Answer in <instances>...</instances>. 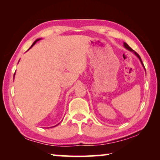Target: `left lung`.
Listing matches in <instances>:
<instances>
[{"label": "left lung", "instance_id": "1", "mask_svg": "<svg viewBox=\"0 0 160 160\" xmlns=\"http://www.w3.org/2000/svg\"><path fill=\"white\" fill-rule=\"evenodd\" d=\"M123 46H124V47H125V48H126V49H128V51H131V52H132V53H133L135 54V56H137V57L139 58V60H140V63H141V64H142V66H143V68H144V69L145 70V66H144V65H143V63H142V60H141V58H140V56L138 55V53H137L136 52H135V51L134 50H132V48H131V47H129V46H128V44H127L126 42H124V43H123Z\"/></svg>", "mask_w": 160, "mask_h": 160}]
</instances>
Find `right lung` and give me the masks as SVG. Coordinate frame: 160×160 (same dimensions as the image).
<instances>
[{
    "mask_svg": "<svg viewBox=\"0 0 160 160\" xmlns=\"http://www.w3.org/2000/svg\"><path fill=\"white\" fill-rule=\"evenodd\" d=\"M40 39H41V38H39V39H36V40H35V41H34V42L33 43V44H32V45L31 46V47H30V48H32V47H33V46H34V45L35 44H36V43H37V42L38 41H39V40H40ZM29 49H28V50H29ZM14 77H15V74H14ZM58 124H59V123H58ZM56 126H57V125H56ZM53 127H54V126H53Z\"/></svg>",
    "mask_w": 160,
    "mask_h": 160,
    "instance_id": "obj_1",
    "label": "right lung"
}]
</instances>
